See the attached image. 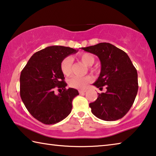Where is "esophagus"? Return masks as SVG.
Wrapping results in <instances>:
<instances>
[{"instance_id": "1", "label": "esophagus", "mask_w": 156, "mask_h": 156, "mask_svg": "<svg viewBox=\"0 0 156 156\" xmlns=\"http://www.w3.org/2000/svg\"><path fill=\"white\" fill-rule=\"evenodd\" d=\"M86 90H79V93H80V94L84 93H86Z\"/></svg>"}]
</instances>
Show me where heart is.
I'll return each instance as SVG.
<instances>
[{"label": "heart", "mask_w": 156, "mask_h": 156, "mask_svg": "<svg viewBox=\"0 0 156 156\" xmlns=\"http://www.w3.org/2000/svg\"><path fill=\"white\" fill-rule=\"evenodd\" d=\"M80 58L84 64L90 66L94 63L95 58L93 56L88 53H83L80 55ZM73 58L71 57H66L61 61L60 67L61 70L66 76H68L71 74V68L73 64ZM92 81L90 76L87 75L84 76H73L68 80V84L70 87L77 89H82L85 88L86 85Z\"/></svg>", "instance_id": "obj_1"}]
</instances>
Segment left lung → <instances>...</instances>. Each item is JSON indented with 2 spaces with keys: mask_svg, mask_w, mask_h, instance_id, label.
Segmentation results:
<instances>
[{
  "mask_svg": "<svg viewBox=\"0 0 156 156\" xmlns=\"http://www.w3.org/2000/svg\"><path fill=\"white\" fill-rule=\"evenodd\" d=\"M95 55L101 62V72L93 85L106 93L89 104L94 115L104 121L121 119L131 108L138 90L137 73L131 59L123 50L109 43L81 48Z\"/></svg>",
  "mask_w": 156,
  "mask_h": 156,
  "instance_id": "8db88e82",
  "label": "left lung"
}]
</instances>
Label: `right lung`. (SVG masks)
<instances>
[{
	"mask_svg": "<svg viewBox=\"0 0 156 156\" xmlns=\"http://www.w3.org/2000/svg\"><path fill=\"white\" fill-rule=\"evenodd\" d=\"M78 50L52 45L34 53L23 69L20 76V95L27 111L45 124H55L70 113L72 101L79 95L75 88L66 89L61 61ZM62 88L58 95L54 88Z\"/></svg>",
	"mask_w": 156,
	"mask_h": 156,
	"instance_id": "right-lung-1",
	"label": "right lung"
}]
</instances>
